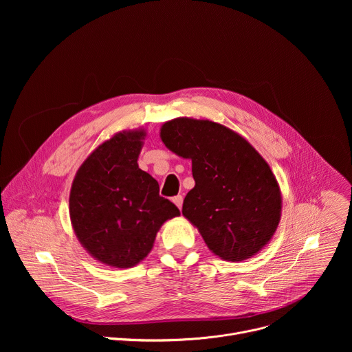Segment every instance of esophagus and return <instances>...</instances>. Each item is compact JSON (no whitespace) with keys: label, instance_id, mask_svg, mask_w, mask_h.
Masks as SVG:
<instances>
[{"label":"esophagus","instance_id":"obj_1","mask_svg":"<svg viewBox=\"0 0 352 352\" xmlns=\"http://www.w3.org/2000/svg\"><path fill=\"white\" fill-rule=\"evenodd\" d=\"M173 202L175 204V206L181 210L182 209V202H184V197L181 196V195H178V196H175L174 199H173Z\"/></svg>","mask_w":352,"mask_h":352}]
</instances>
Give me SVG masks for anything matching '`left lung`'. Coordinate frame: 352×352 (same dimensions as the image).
<instances>
[{"mask_svg": "<svg viewBox=\"0 0 352 352\" xmlns=\"http://www.w3.org/2000/svg\"><path fill=\"white\" fill-rule=\"evenodd\" d=\"M168 150L192 162L195 186L182 214L212 252L227 262L255 256L273 238L283 197L258 150L235 131L209 121L178 117L160 128Z\"/></svg>", "mask_w": 352, "mask_h": 352, "instance_id": "8db88e82", "label": "left lung"}]
</instances>
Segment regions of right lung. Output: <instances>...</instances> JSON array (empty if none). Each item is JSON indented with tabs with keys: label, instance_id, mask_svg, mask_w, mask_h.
I'll use <instances>...</instances> for the list:
<instances>
[{
	"label": "right lung",
	"instance_id": "1",
	"mask_svg": "<svg viewBox=\"0 0 352 352\" xmlns=\"http://www.w3.org/2000/svg\"><path fill=\"white\" fill-rule=\"evenodd\" d=\"M146 129H128L98 144L78 168L69 193L74 232L86 252L110 267L129 269L153 248L162 226L179 216L159 195L138 159Z\"/></svg>",
	"mask_w": 352,
	"mask_h": 352
}]
</instances>
